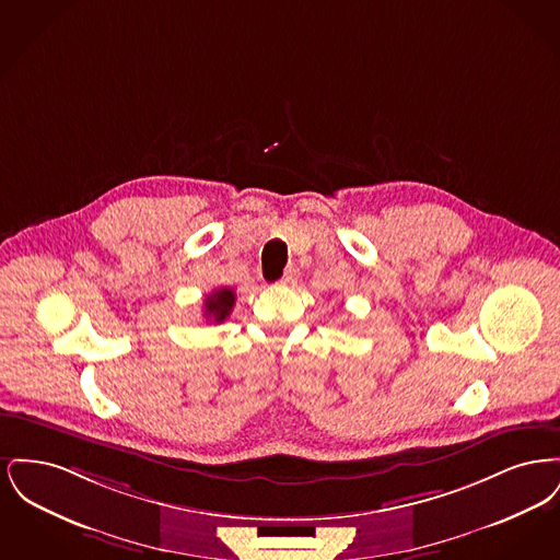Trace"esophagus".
<instances>
[{"label":"esophagus","mask_w":560,"mask_h":560,"mask_svg":"<svg viewBox=\"0 0 560 560\" xmlns=\"http://www.w3.org/2000/svg\"><path fill=\"white\" fill-rule=\"evenodd\" d=\"M298 277H300V270H298V267H288L285 268V275H283L281 283H285V285H293V283L298 281Z\"/></svg>","instance_id":"34e87169"}]
</instances>
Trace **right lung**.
Segmentation results:
<instances>
[{"label": "right lung", "mask_w": 560, "mask_h": 560, "mask_svg": "<svg viewBox=\"0 0 560 560\" xmlns=\"http://www.w3.org/2000/svg\"><path fill=\"white\" fill-rule=\"evenodd\" d=\"M233 306H235V292L231 288H220L206 298V304H203L206 319L222 323L231 315Z\"/></svg>", "instance_id": "right-lung-1"}]
</instances>
